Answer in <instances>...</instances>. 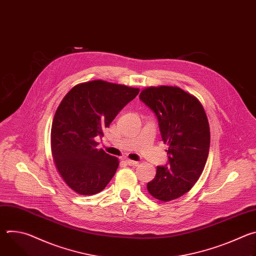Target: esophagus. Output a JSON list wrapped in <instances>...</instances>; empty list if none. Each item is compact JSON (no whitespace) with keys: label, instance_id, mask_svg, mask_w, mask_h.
Segmentation results:
<instances>
[{"label":"esophagus","instance_id":"1","mask_svg":"<svg viewBox=\"0 0 256 256\" xmlns=\"http://www.w3.org/2000/svg\"><path fill=\"white\" fill-rule=\"evenodd\" d=\"M124 162H126L128 165H130V166H136V165L138 164V162L132 161V160H130V159H126Z\"/></svg>","mask_w":256,"mask_h":256}]
</instances>
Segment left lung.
<instances>
[{
  "label": "left lung",
  "mask_w": 256,
  "mask_h": 256,
  "mask_svg": "<svg viewBox=\"0 0 256 256\" xmlns=\"http://www.w3.org/2000/svg\"><path fill=\"white\" fill-rule=\"evenodd\" d=\"M140 99L155 114L168 163L158 166L147 184L157 200L169 202L184 196L200 178L210 150V126L200 101L178 87L144 89Z\"/></svg>",
  "instance_id": "1"
}]
</instances>
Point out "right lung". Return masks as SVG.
Returning a JSON list of instances; mask_svg holds the SVG:
<instances>
[{"mask_svg":"<svg viewBox=\"0 0 256 256\" xmlns=\"http://www.w3.org/2000/svg\"><path fill=\"white\" fill-rule=\"evenodd\" d=\"M140 90L91 81L72 88L58 105L52 126V153L66 184L77 194L91 196L103 190L118 167L116 157L97 149L122 109Z\"/></svg>","mask_w":256,"mask_h":256,"instance_id":"add662e5","label":"right lung"}]
</instances>
